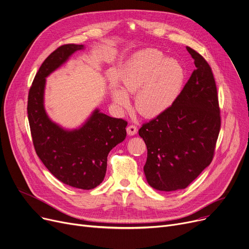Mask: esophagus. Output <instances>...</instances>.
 Listing matches in <instances>:
<instances>
[{"mask_svg": "<svg viewBox=\"0 0 249 249\" xmlns=\"http://www.w3.org/2000/svg\"><path fill=\"white\" fill-rule=\"evenodd\" d=\"M126 130H127L128 135H130V136H133V135L137 134L138 128H137V126H135V125H129Z\"/></svg>", "mask_w": 249, "mask_h": 249, "instance_id": "34e87169", "label": "esophagus"}]
</instances>
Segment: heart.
<instances>
[{
    "label": "heart",
    "mask_w": 249,
    "mask_h": 249,
    "mask_svg": "<svg viewBox=\"0 0 249 249\" xmlns=\"http://www.w3.org/2000/svg\"><path fill=\"white\" fill-rule=\"evenodd\" d=\"M184 71L177 61L157 50H146L127 62L120 74L121 90L112 97L122 108L130 105L127 94H136L135 104L142 115L153 117L166 111L177 99L184 83Z\"/></svg>",
    "instance_id": "1"
}]
</instances>
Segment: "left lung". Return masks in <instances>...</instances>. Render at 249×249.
<instances>
[{
  "mask_svg": "<svg viewBox=\"0 0 249 249\" xmlns=\"http://www.w3.org/2000/svg\"><path fill=\"white\" fill-rule=\"evenodd\" d=\"M196 70L174 103L139 130L147 146L144 173L159 191L186 189L213 161L220 130L215 80L208 61L187 47Z\"/></svg>",
  "mask_w": 249,
  "mask_h": 249,
  "instance_id": "obj_1",
  "label": "left lung"
}]
</instances>
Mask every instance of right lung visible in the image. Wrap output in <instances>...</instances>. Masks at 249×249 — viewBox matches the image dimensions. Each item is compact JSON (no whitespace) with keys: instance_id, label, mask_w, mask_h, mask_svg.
Wrapping results in <instances>:
<instances>
[{"instance_id":"add662e5","label":"right lung","mask_w":249,"mask_h":249,"mask_svg":"<svg viewBox=\"0 0 249 249\" xmlns=\"http://www.w3.org/2000/svg\"><path fill=\"white\" fill-rule=\"evenodd\" d=\"M82 49L63 44L42 62L29 91L28 118L36 153L47 169L65 185L91 190L104 179L109 152L126 138L127 121L96 109L82 127L69 131L53 123L43 106L46 77Z\"/></svg>"}]
</instances>
